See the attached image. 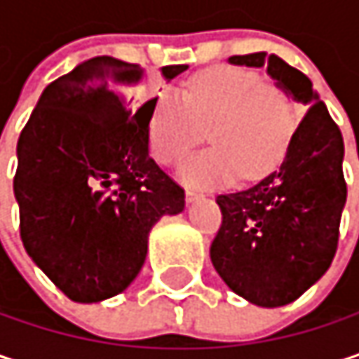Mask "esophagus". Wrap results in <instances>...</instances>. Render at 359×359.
<instances>
[{
  "instance_id": "34e87169",
  "label": "esophagus",
  "mask_w": 359,
  "mask_h": 359,
  "mask_svg": "<svg viewBox=\"0 0 359 359\" xmlns=\"http://www.w3.org/2000/svg\"><path fill=\"white\" fill-rule=\"evenodd\" d=\"M187 201L189 203H193V201H197V199H201L203 197V193H199V191H195V189H187Z\"/></svg>"
}]
</instances>
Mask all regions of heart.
<instances>
[{
  "label": "heart",
  "mask_w": 359,
  "mask_h": 359,
  "mask_svg": "<svg viewBox=\"0 0 359 359\" xmlns=\"http://www.w3.org/2000/svg\"><path fill=\"white\" fill-rule=\"evenodd\" d=\"M213 146L187 158L179 179L191 187H219L241 175L257 179L283 156L296 131V113L283 90L243 67H212L193 76L182 94L162 92L147 123L156 160L175 164L203 137Z\"/></svg>",
  "instance_id": "1"
}]
</instances>
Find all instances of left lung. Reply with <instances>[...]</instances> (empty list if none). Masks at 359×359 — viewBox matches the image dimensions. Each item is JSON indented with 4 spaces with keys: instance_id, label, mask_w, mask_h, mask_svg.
<instances>
[{
    "instance_id": "left-lung-1",
    "label": "left lung",
    "mask_w": 359,
    "mask_h": 359,
    "mask_svg": "<svg viewBox=\"0 0 359 359\" xmlns=\"http://www.w3.org/2000/svg\"><path fill=\"white\" fill-rule=\"evenodd\" d=\"M228 63L267 67L277 88L309 109L276 170L215 199L224 215L210 248L217 276L250 304L277 309L300 298L331 267L347 199L345 147L302 72L263 50L234 55Z\"/></svg>"
}]
</instances>
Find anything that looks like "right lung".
I'll list each match as a JSON object with an SVG mask.
<instances>
[{
  "label": "right lung",
  "instance_id": "1",
  "mask_svg": "<svg viewBox=\"0 0 359 359\" xmlns=\"http://www.w3.org/2000/svg\"><path fill=\"white\" fill-rule=\"evenodd\" d=\"M189 65L160 67L164 82ZM146 69L92 57L50 82L20 133L14 195L28 257L74 302L109 300L137 277L147 236L184 210V191L149 158L154 100L127 98Z\"/></svg>",
  "mask_w": 359,
  "mask_h": 359
}]
</instances>
